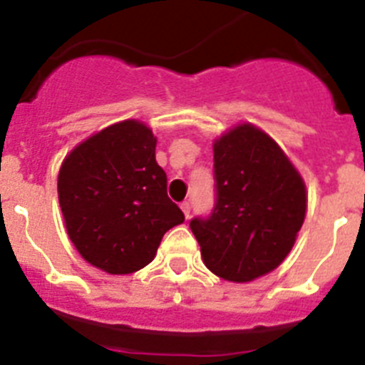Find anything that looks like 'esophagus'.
Segmentation results:
<instances>
[{"instance_id":"esophagus-1","label":"esophagus","mask_w":365,"mask_h":365,"mask_svg":"<svg viewBox=\"0 0 365 365\" xmlns=\"http://www.w3.org/2000/svg\"><path fill=\"white\" fill-rule=\"evenodd\" d=\"M180 210H182L185 217L188 219L190 217V212H192V206H190L188 201H185V202H182V205H180Z\"/></svg>"}]
</instances>
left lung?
<instances>
[{"label":"left lung","instance_id":"obj_1","mask_svg":"<svg viewBox=\"0 0 365 365\" xmlns=\"http://www.w3.org/2000/svg\"><path fill=\"white\" fill-rule=\"evenodd\" d=\"M214 179V210L190 228L215 276L252 282L291 252L307 210L305 185L282 148L252 124L215 140Z\"/></svg>","mask_w":365,"mask_h":365}]
</instances>
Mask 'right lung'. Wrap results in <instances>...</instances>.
Wrapping results in <instances>:
<instances>
[{"instance_id":"right-lung-1","label":"right lung","mask_w":365,"mask_h":365,"mask_svg":"<svg viewBox=\"0 0 365 365\" xmlns=\"http://www.w3.org/2000/svg\"><path fill=\"white\" fill-rule=\"evenodd\" d=\"M157 138L138 120L113 124L74 148L58 173V199L80 256L108 274L146 267L185 221L155 160Z\"/></svg>"}]
</instances>
